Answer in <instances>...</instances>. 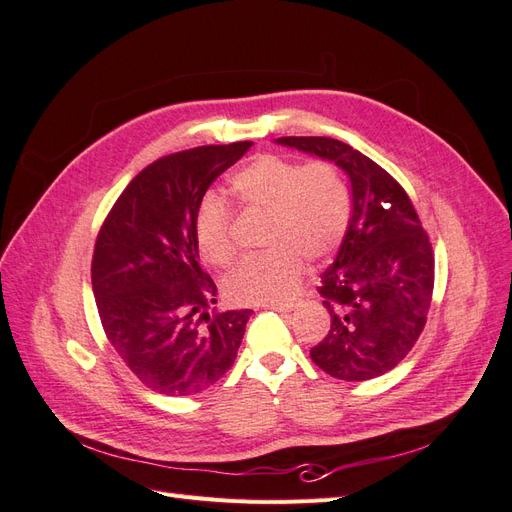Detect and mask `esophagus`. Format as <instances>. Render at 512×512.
Returning <instances> with one entry per match:
<instances>
[{
	"instance_id": "obj_1",
	"label": "esophagus",
	"mask_w": 512,
	"mask_h": 512,
	"mask_svg": "<svg viewBox=\"0 0 512 512\" xmlns=\"http://www.w3.org/2000/svg\"><path fill=\"white\" fill-rule=\"evenodd\" d=\"M301 305V299H288V301H275V303H267V307H271V309H275V312H290V309H294V307H299Z\"/></svg>"
}]
</instances>
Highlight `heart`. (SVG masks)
I'll return each mask as SVG.
<instances>
[{"mask_svg": "<svg viewBox=\"0 0 512 512\" xmlns=\"http://www.w3.org/2000/svg\"><path fill=\"white\" fill-rule=\"evenodd\" d=\"M230 192L241 209L267 213L260 239L267 250L243 260L224 280L232 303L282 301L301 282L305 262H327L344 243L352 196L344 175L327 160L301 164L265 153L230 179ZM230 228L226 200L207 194L194 215V241L209 265L228 267L235 260Z\"/></svg>", "mask_w": 512, "mask_h": 512, "instance_id": "obj_1", "label": "heart"}]
</instances>
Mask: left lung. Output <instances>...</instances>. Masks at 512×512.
I'll return each mask as SVG.
<instances>
[{
	"label": "left lung",
	"mask_w": 512,
	"mask_h": 512,
	"mask_svg": "<svg viewBox=\"0 0 512 512\" xmlns=\"http://www.w3.org/2000/svg\"><path fill=\"white\" fill-rule=\"evenodd\" d=\"M277 143L333 160L352 185V218L318 286L331 329L309 350L329 376L361 382L406 359L421 337L433 294V250L410 196L374 160L329 136Z\"/></svg>",
	"instance_id": "left-lung-1"
}]
</instances>
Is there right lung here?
<instances>
[{
    "label": "right lung",
    "mask_w": 512,
    "mask_h": 512,
    "mask_svg": "<svg viewBox=\"0 0 512 512\" xmlns=\"http://www.w3.org/2000/svg\"><path fill=\"white\" fill-rule=\"evenodd\" d=\"M250 141L170 153L143 168L100 226L91 286L108 342L147 389L194 395L235 363L252 309L211 312L194 215L209 185Z\"/></svg>",
    "instance_id": "right-lung-1"
}]
</instances>
